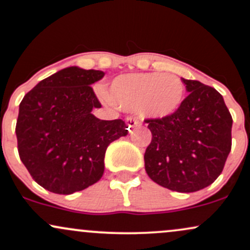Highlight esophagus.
Wrapping results in <instances>:
<instances>
[{
  "label": "esophagus",
  "instance_id": "1",
  "mask_svg": "<svg viewBox=\"0 0 250 250\" xmlns=\"http://www.w3.org/2000/svg\"><path fill=\"white\" fill-rule=\"evenodd\" d=\"M137 120L134 119V118H127V119H126V125H127V127H128V131H130V132H132V131L134 130V127H136V125H137Z\"/></svg>",
  "mask_w": 250,
  "mask_h": 250
}]
</instances>
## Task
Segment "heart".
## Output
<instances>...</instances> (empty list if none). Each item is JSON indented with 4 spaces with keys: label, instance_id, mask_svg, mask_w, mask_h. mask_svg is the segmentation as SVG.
Returning <instances> with one entry per match:
<instances>
[{
    "label": "heart",
    "instance_id": "obj_1",
    "mask_svg": "<svg viewBox=\"0 0 250 250\" xmlns=\"http://www.w3.org/2000/svg\"><path fill=\"white\" fill-rule=\"evenodd\" d=\"M106 102L126 112L138 111L150 119H164L179 110L186 95L183 81L173 74L131 73L114 78Z\"/></svg>",
    "mask_w": 250,
    "mask_h": 250
}]
</instances>
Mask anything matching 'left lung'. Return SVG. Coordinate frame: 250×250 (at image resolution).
<instances>
[{
	"instance_id": "left-lung-1",
	"label": "left lung",
	"mask_w": 250,
	"mask_h": 250,
	"mask_svg": "<svg viewBox=\"0 0 250 250\" xmlns=\"http://www.w3.org/2000/svg\"><path fill=\"white\" fill-rule=\"evenodd\" d=\"M189 95L164 119H147L152 140L144 155L148 177L178 192L204 189L221 175L231 150L232 118L214 87L182 78Z\"/></svg>"
}]
</instances>
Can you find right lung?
<instances>
[{
    "mask_svg": "<svg viewBox=\"0 0 250 250\" xmlns=\"http://www.w3.org/2000/svg\"><path fill=\"white\" fill-rule=\"evenodd\" d=\"M105 73L72 66L41 80L20 104V158L33 179L50 192L71 195L103 177L106 148L127 134L122 119L100 120L92 83Z\"/></svg>",
    "mask_w": 250,
    "mask_h": 250,
    "instance_id": "obj_1",
    "label": "right lung"
}]
</instances>
